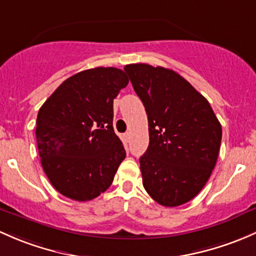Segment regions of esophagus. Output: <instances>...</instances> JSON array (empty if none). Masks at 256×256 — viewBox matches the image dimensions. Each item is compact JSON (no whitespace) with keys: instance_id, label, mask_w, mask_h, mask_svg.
Segmentation results:
<instances>
[{"instance_id":"34e87169","label":"esophagus","mask_w":256,"mask_h":256,"mask_svg":"<svg viewBox=\"0 0 256 256\" xmlns=\"http://www.w3.org/2000/svg\"><path fill=\"white\" fill-rule=\"evenodd\" d=\"M124 140H125L126 142L130 141V132H126L125 135H124Z\"/></svg>"}]
</instances>
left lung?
Here are the masks:
<instances>
[{
	"mask_svg": "<svg viewBox=\"0 0 256 256\" xmlns=\"http://www.w3.org/2000/svg\"><path fill=\"white\" fill-rule=\"evenodd\" d=\"M148 115L150 144L140 158L156 202L176 207L201 192L218 157L222 128L202 94L176 71L147 64L124 67Z\"/></svg>",
	"mask_w": 256,
	"mask_h": 256,
	"instance_id": "obj_1",
	"label": "left lung"
}]
</instances>
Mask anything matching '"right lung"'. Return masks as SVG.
<instances>
[{
  "label": "right lung",
  "mask_w": 256,
  "mask_h": 256,
  "mask_svg": "<svg viewBox=\"0 0 256 256\" xmlns=\"http://www.w3.org/2000/svg\"><path fill=\"white\" fill-rule=\"evenodd\" d=\"M128 78L122 70L96 67L64 80L36 118L42 166L58 192L93 200L112 185L126 153L112 128V103Z\"/></svg>",
  "instance_id": "right-lung-1"
}]
</instances>
